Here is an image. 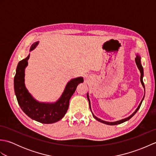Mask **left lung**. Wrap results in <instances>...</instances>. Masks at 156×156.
Listing matches in <instances>:
<instances>
[{
  "mask_svg": "<svg viewBox=\"0 0 156 156\" xmlns=\"http://www.w3.org/2000/svg\"><path fill=\"white\" fill-rule=\"evenodd\" d=\"M135 63H136L137 68H139V69H140V73H141L140 80H141V84H142V86H143V87H144V90H145V86H144V81H143V77H144V68H143V67H142L141 64V58H140V56L138 54L137 55L136 58H135ZM144 97H145V94H144V98H143V99H142L141 101V102H140V104L139 105L138 107L137 108V109H136V110H135V111L133 112V113L132 114V115H131L129 116V117H128L127 118H125V119H121V120H120V121H115V122H108V121H102V120H101V119H98V117H96V116H94V115L92 112V115H93V117H94V118L95 119H97V121H100V122H102V123H105V124H107V125H115L121 124V123H122V122H125V121H127L129 120V119H130L132 117H133V116L135 113H136V112H137V111L139 110V109H140V107H141V103H142V101H143V100L144 99ZM87 98H88V102H89V107H90V111H91V108H90V99H89V97H88V93H87ZM91 112H92V111H91Z\"/></svg>",
  "mask_w": 156,
  "mask_h": 156,
  "instance_id": "obj_1",
  "label": "left lung"
}]
</instances>
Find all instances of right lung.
<instances>
[{"instance_id": "add662e5", "label": "right lung", "mask_w": 156, "mask_h": 156, "mask_svg": "<svg viewBox=\"0 0 156 156\" xmlns=\"http://www.w3.org/2000/svg\"><path fill=\"white\" fill-rule=\"evenodd\" d=\"M35 42L31 46L33 50L38 44ZM29 55L19 62L14 78V88L18 103L28 117L41 123L50 124L60 120L68 111L69 101L77 86L83 82L82 77L72 79L66 85L61 97L54 103H45L36 101L28 92L25 85V69L28 64Z\"/></svg>"}]
</instances>
